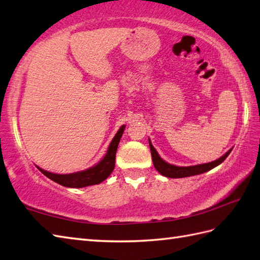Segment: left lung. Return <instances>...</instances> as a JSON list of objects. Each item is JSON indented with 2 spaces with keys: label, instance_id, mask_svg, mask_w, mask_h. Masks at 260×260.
I'll use <instances>...</instances> for the list:
<instances>
[{
  "label": "left lung",
  "instance_id": "left-lung-1",
  "mask_svg": "<svg viewBox=\"0 0 260 260\" xmlns=\"http://www.w3.org/2000/svg\"><path fill=\"white\" fill-rule=\"evenodd\" d=\"M149 148H150V153H152V159H153V164L154 167L156 168L159 174H161L162 176L165 177H170V178H183V177H189V176H194V175H199L203 173H206L210 170H213L216 166H218L224 161L227 156L231 154L232 149H229L228 152L222 155L220 158L216 159L214 161L206 162V164H199L195 166H187V167H182V166H175L172 164H168L167 161H165L162 158H160V156L158 153L156 152V149L152 145V142L149 140Z\"/></svg>",
  "mask_w": 260,
  "mask_h": 260
}]
</instances>
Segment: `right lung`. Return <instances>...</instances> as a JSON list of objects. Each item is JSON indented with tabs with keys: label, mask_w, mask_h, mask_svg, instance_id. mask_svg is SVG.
Masks as SVG:
<instances>
[{
	"label": "right lung",
	"mask_w": 260,
	"mask_h": 260,
	"mask_svg": "<svg viewBox=\"0 0 260 260\" xmlns=\"http://www.w3.org/2000/svg\"><path fill=\"white\" fill-rule=\"evenodd\" d=\"M125 129V125L120 126L117 131L116 135L114 136L110 146L107 148L106 155L98 164L87 168L85 171L76 172L72 174H54L51 172H46L42 168L38 167L39 170L43 173L46 177L52 179L59 185L65 187H71V188H82L90 185H98L105 180L115 167V157L118 144Z\"/></svg>",
	"instance_id": "1"
}]
</instances>
